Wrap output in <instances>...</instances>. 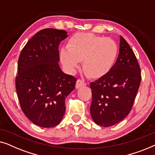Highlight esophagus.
Segmentation results:
<instances>
[{
    "mask_svg": "<svg viewBox=\"0 0 155 155\" xmlns=\"http://www.w3.org/2000/svg\"><path fill=\"white\" fill-rule=\"evenodd\" d=\"M86 82L84 81V80H81V79H79V80H77V82H76V84H75V87L76 88H79V87H82V86H84V85H86Z\"/></svg>",
    "mask_w": 155,
    "mask_h": 155,
    "instance_id": "esophagus-1",
    "label": "esophagus"
}]
</instances>
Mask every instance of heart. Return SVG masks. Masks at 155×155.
Masks as SVG:
<instances>
[{
  "instance_id": "heart-1",
  "label": "heart",
  "mask_w": 155,
  "mask_h": 155,
  "mask_svg": "<svg viewBox=\"0 0 155 155\" xmlns=\"http://www.w3.org/2000/svg\"><path fill=\"white\" fill-rule=\"evenodd\" d=\"M118 48L113 39L92 33L79 32L60 51L61 62L73 73L82 61L84 72L91 78H100L109 73L117 58Z\"/></svg>"
}]
</instances>
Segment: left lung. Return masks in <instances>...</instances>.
Returning <instances> with one entry per match:
<instances>
[{
  "label": "left lung",
  "instance_id": "8db88e82",
  "mask_svg": "<svg viewBox=\"0 0 155 155\" xmlns=\"http://www.w3.org/2000/svg\"><path fill=\"white\" fill-rule=\"evenodd\" d=\"M141 81L140 68L126 40L120 37L119 54L109 73L90 83V113L95 124L109 127L128 116Z\"/></svg>",
  "mask_w": 155,
  "mask_h": 155
}]
</instances>
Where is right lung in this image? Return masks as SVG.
Here are the masks:
<instances>
[{
	"label": "right lung",
	"instance_id": "right-lung-1",
	"mask_svg": "<svg viewBox=\"0 0 155 155\" xmlns=\"http://www.w3.org/2000/svg\"><path fill=\"white\" fill-rule=\"evenodd\" d=\"M67 31L44 29L29 40L19 57L15 87L25 116L34 124L51 128L62 120L65 98L75 89L77 79L58 65L60 42Z\"/></svg>",
	"mask_w": 155,
	"mask_h": 155
}]
</instances>
